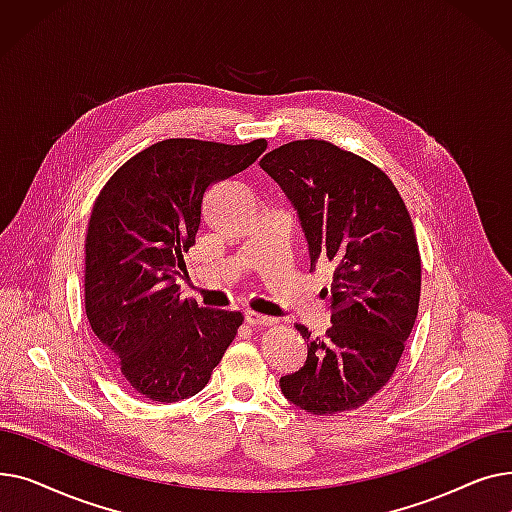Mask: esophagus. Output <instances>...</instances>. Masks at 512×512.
I'll return each instance as SVG.
<instances>
[{
	"mask_svg": "<svg viewBox=\"0 0 512 512\" xmlns=\"http://www.w3.org/2000/svg\"><path fill=\"white\" fill-rule=\"evenodd\" d=\"M245 319H247L249 326H259V328H270V326L276 324L274 317L259 315V313H255V311H247V313H245Z\"/></svg>",
	"mask_w": 512,
	"mask_h": 512,
	"instance_id": "esophagus-1",
	"label": "esophagus"
}]
</instances>
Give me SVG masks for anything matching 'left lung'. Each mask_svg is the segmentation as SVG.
<instances>
[{
  "label": "left lung",
  "mask_w": 512,
  "mask_h": 512,
  "mask_svg": "<svg viewBox=\"0 0 512 512\" xmlns=\"http://www.w3.org/2000/svg\"><path fill=\"white\" fill-rule=\"evenodd\" d=\"M259 166L297 209L313 270L334 263L332 328L313 338L297 326L307 361L280 378L282 394L313 415L359 409L392 378L417 319L421 257L407 205L378 166L328 141L286 143Z\"/></svg>",
  "instance_id": "obj_1"
}]
</instances>
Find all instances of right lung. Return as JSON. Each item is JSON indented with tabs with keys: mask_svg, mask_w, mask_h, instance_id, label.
<instances>
[{
	"mask_svg": "<svg viewBox=\"0 0 512 512\" xmlns=\"http://www.w3.org/2000/svg\"><path fill=\"white\" fill-rule=\"evenodd\" d=\"M159 141L107 180L85 240V309L120 378L155 402L201 392L242 324V313L180 299L176 276L195 245L205 191L265 151Z\"/></svg>",
	"mask_w": 512,
	"mask_h": 512,
	"instance_id": "obj_1",
	"label": "right lung"
}]
</instances>
